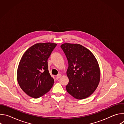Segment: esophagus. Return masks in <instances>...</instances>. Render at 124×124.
I'll list each match as a JSON object with an SVG mask.
<instances>
[{
	"label": "esophagus",
	"instance_id": "1",
	"mask_svg": "<svg viewBox=\"0 0 124 124\" xmlns=\"http://www.w3.org/2000/svg\"><path fill=\"white\" fill-rule=\"evenodd\" d=\"M61 76H62V75H61L60 74H58V75H57L56 77H57V78H60L61 77Z\"/></svg>",
	"mask_w": 124,
	"mask_h": 124
}]
</instances>
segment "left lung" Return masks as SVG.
<instances>
[{
    "label": "left lung",
    "instance_id": "1",
    "mask_svg": "<svg viewBox=\"0 0 124 124\" xmlns=\"http://www.w3.org/2000/svg\"><path fill=\"white\" fill-rule=\"evenodd\" d=\"M60 47L69 64L67 91L78 100L89 97L96 89L100 80L97 59L89 49L79 44L65 43Z\"/></svg>",
    "mask_w": 124,
    "mask_h": 124
}]
</instances>
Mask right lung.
Here are the masks:
<instances>
[{
  "label": "right lung",
  "instance_id": "add662e5",
  "mask_svg": "<svg viewBox=\"0 0 124 124\" xmlns=\"http://www.w3.org/2000/svg\"><path fill=\"white\" fill-rule=\"evenodd\" d=\"M57 44L38 43L23 55L17 70V80L21 89L29 96L39 98L47 93L54 79L49 74L47 59Z\"/></svg>",
  "mask_w": 124,
  "mask_h": 124
}]
</instances>
